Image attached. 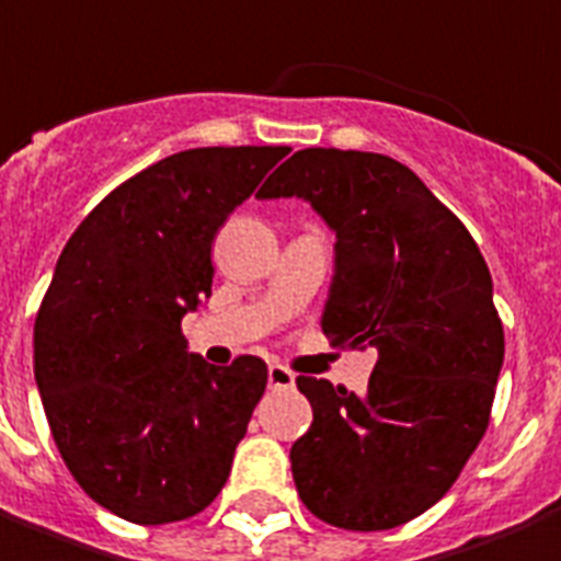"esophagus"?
Instances as JSON below:
<instances>
[{
    "mask_svg": "<svg viewBox=\"0 0 561 561\" xmlns=\"http://www.w3.org/2000/svg\"><path fill=\"white\" fill-rule=\"evenodd\" d=\"M294 380H297V377H294L291 368H285V365L273 363V365H270V368H267V383H270V389H291Z\"/></svg>",
    "mask_w": 561,
    "mask_h": 561,
    "instance_id": "1",
    "label": "esophagus"
}]
</instances>
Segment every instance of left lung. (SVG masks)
I'll use <instances>...</instances> for the list:
<instances>
[{"mask_svg": "<svg viewBox=\"0 0 561 561\" xmlns=\"http://www.w3.org/2000/svg\"><path fill=\"white\" fill-rule=\"evenodd\" d=\"M306 198L335 231L321 327L375 347L368 392L297 377L312 428L291 446L302 505L377 533L446 496L488 431L505 335L491 270L449 207L392 157L302 148L259 198Z\"/></svg>", "mask_w": 561, "mask_h": 561, "instance_id": "obj_1", "label": "left lung"}]
</instances>
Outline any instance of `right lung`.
Instances as JSON below:
<instances>
[{"mask_svg":"<svg viewBox=\"0 0 561 561\" xmlns=\"http://www.w3.org/2000/svg\"><path fill=\"white\" fill-rule=\"evenodd\" d=\"M291 148H190L115 186L65 243L35 318L49 431L91 500L130 524L186 520L222 491L267 365L186 351L210 243Z\"/></svg>","mask_w":561,"mask_h":561,"instance_id":"add662e5","label":"right lung"}]
</instances>
